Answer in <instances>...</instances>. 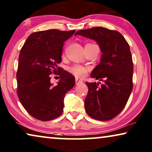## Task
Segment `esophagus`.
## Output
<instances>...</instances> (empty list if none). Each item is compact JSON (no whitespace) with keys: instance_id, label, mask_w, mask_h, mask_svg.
I'll use <instances>...</instances> for the list:
<instances>
[{"instance_id":"esophagus-1","label":"esophagus","mask_w":152,"mask_h":152,"mask_svg":"<svg viewBox=\"0 0 152 152\" xmlns=\"http://www.w3.org/2000/svg\"><path fill=\"white\" fill-rule=\"evenodd\" d=\"M83 80L78 79V78H76V85H79L80 83H82Z\"/></svg>"}]
</instances>
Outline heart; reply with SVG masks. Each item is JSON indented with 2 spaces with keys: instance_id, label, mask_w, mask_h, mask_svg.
Instances as JSON below:
<instances>
[{
  "instance_id": "heart-1",
  "label": "heart",
  "mask_w": 152,
  "mask_h": 152,
  "mask_svg": "<svg viewBox=\"0 0 152 152\" xmlns=\"http://www.w3.org/2000/svg\"><path fill=\"white\" fill-rule=\"evenodd\" d=\"M69 72L77 78H83L88 74V69L86 66L79 64H75L68 69Z\"/></svg>"
}]
</instances>
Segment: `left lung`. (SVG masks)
<instances>
[{
    "instance_id": "left-lung-1",
    "label": "left lung",
    "mask_w": 152,
    "mask_h": 152,
    "mask_svg": "<svg viewBox=\"0 0 152 152\" xmlns=\"http://www.w3.org/2000/svg\"><path fill=\"white\" fill-rule=\"evenodd\" d=\"M80 35L96 41L102 52L100 63L91 77L104 81L86 83L88 93L85 108L96 120H112L124 108L133 89V63L130 47L122 34L104 27L78 30Z\"/></svg>"
}]
</instances>
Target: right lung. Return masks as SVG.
Here are the masks:
<instances>
[{"label": "right lung", "mask_w": 152, "mask_h": 152, "mask_svg": "<svg viewBox=\"0 0 152 152\" xmlns=\"http://www.w3.org/2000/svg\"><path fill=\"white\" fill-rule=\"evenodd\" d=\"M74 32L56 29L35 32L22 46L17 72V95L25 110L37 120L49 121L59 117L64 95L74 86V76L58 66L64 42ZM51 73L60 76L56 86L50 83Z\"/></svg>", "instance_id": "right-lung-1"}]
</instances>
